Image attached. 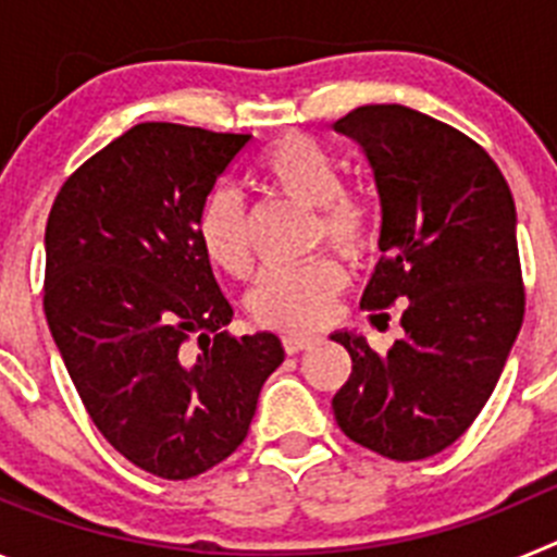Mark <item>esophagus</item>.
<instances>
[{
	"instance_id": "1",
	"label": "esophagus",
	"mask_w": 557,
	"mask_h": 557,
	"mask_svg": "<svg viewBox=\"0 0 557 557\" xmlns=\"http://www.w3.org/2000/svg\"><path fill=\"white\" fill-rule=\"evenodd\" d=\"M282 343H284V351L298 354L304 351V348H312L314 343H321V337H314V334H284Z\"/></svg>"
}]
</instances>
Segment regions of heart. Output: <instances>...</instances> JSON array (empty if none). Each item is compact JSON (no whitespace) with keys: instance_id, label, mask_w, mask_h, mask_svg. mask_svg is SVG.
<instances>
[{"instance_id":"heart-1","label":"heart","mask_w":557,"mask_h":557,"mask_svg":"<svg viewBox=\"0 0 557 557\" xmlns=\"http://www.w3.org/2000/svg\"><path fill=\"white\" fill-rule=\"evenodd\" d=\"M262 175L284 198L318 211L312 236H326L334 248L362 256L376 243V223L366 200L343 191V175L326 150L304 133L278 136L262 152ZM198 239L206 256L231 275H248L253 268L248 209L234 186H214L198 214ZM346 270L334 256H312L301 264L270 268L250 293L256 323L278 332H312L332 318L334 301L346 287Z\"/></svg>"}]
</instances>
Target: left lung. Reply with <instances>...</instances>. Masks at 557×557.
Segmentation results:
<instances>
[{
  "label": "left lung",
  "instance_id": "8db88e82",
  "mask_svg": "<svg viewBox=\"0 0 557 557\" xmlns=\"http://www.w3.org/2000/svg\"><path fill=\"white\" fill-rule=\"evenodd\" d=\"M334 131L366 150L382 206V259L359 307L405 304L387 354L332 334L351 354L334 418L376 455L424 460L474 424L524 321L513 195L476 141L407 106L354 108Z\"/></svg>",
  "mask_w": 557,
  "mask_h": 557
}]
</instances>
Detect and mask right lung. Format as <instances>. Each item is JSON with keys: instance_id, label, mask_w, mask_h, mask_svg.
I'll use <instances>...</instances> for the list:
<instances>
[{"instance_id": "1", "label": "right lung", "mask_w": 557, "mask_h": 557, "mask_svg": "<svg viewBox=\"0 0 557 557\" xmlns=\"http://www.w3.org/2000/svg\"><path fill=\"white\" fill-rule=\"evenodd\" d=\"M248 141L141 122L69 175L47 220L44 312L63 366L108 444L164 480L234 455L284 362L275 334L223 332L234 309L198 239L206 195Z\"/></svg>"}]
</instances>
